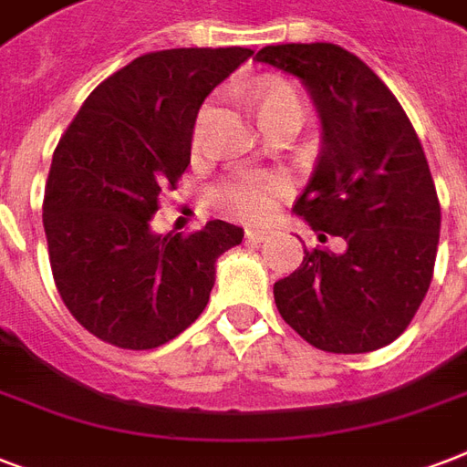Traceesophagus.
<instances>
[{
	"instance_id": "34e87169",
	"label": "esophagus",
	"mask_w": 467,
	"mask_h": 467,
	"mask_svg": "<svg viewBox=\"0 0 467 467\" xmlns=\"http://www.w3.org/2000/svg\"><path fill=\"white\" fill-rule=\"evenodd\" d=\"M269 237V230L266 227H249L247 230V242H252V244H259V242H264Z\"/></svg>"
}]
</instances>
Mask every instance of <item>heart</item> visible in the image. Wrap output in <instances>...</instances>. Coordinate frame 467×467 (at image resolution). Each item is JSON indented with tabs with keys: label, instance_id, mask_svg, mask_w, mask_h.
I'll return each instance as SVG.
<instances>
[{
	"label": "heart",
	"instance_id": "obj_1",
	"mask_svg": "<svg viewBox=\"0 0 467 467\" xmlns=\"http://www.w3.org/2000/svg\"><path fill=\"white\" fill-rule=\"evenodd\" d=\"M254 106L262 123L281 119L303 120V113H306L298 91L293 89L291 84L274 82V79L259 87V91L254 94ZM208 116H211V106H205L196 120V133H193L196 145L203 142ZM284 189L285 182L278 174H266V171H256V169H240L220 186L218 198L242 218L256 220L264 218L271 211L274 196H278Z\"/></svg>",
	"mask_w": 467,
	"mask_h": 467
}]
</instances>
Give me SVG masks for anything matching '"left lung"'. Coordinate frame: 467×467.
Returning a JSON list of instances; mask_svg holds the SVG:
<instances>
[{"label":"left lung","instance_id":"obj_1","mask_svg":"<svg viewBox=\"0 0 467 467\" xmlns=\"http://www.w3.org/2000/svg\"><path fill=\"white\" fill-rule=\"evenodd\" d=\"M256 62L298 77L322 150L293 213L317 247L274 285L281 317L322 351L366 354L412 322L434 276L441 205L421 142L380 77L334 43L266 46Z\"/></svg>","mask_w":467,"mask_h":467}]
</instances>
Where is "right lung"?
I'll list each match as a JSON object with an SVG mask.
<instances>
[{
	"label": "right lung",
	"instance_id": "add662e5",
	"mask_svg": "<svg viewBox=\"0 0 467 467\" xmlns=\"http://www.w3.org/2000/svg\"><path fill=\"white\" fill-rule=\"evenodd\" d=\"M249 47H174L135 57L99 84L62 135L43 201L50 269L62 303L113 347L155 348L205 310L215 262L244 230L152 233L160 193L191 161L205 97Z\"/></svg>",
	"mask_w": 467,
	"mask_h": 467
}]
</instances>
